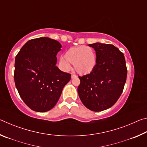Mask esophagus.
Here are the masks:
<instances>
[{
    "label": "esophagus",
    "mask_w": 147,
    "mask_h": 147,
    "mask_svg": "<svg viewBox=\"0 0 147 147\" xmlns=\"http://www.w3.org/2000/svg\"><path fill=\"white\" fill-rule=\"evenodd\" d=\"M76 76L75 75V74H71V78H76Z\"/></svg>",
    "instance_id": "esophagus-1"
}]
</instances>
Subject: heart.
Listing matches in <instances>:
<instances>
[{"label":"heart","instance_id":"1","mask_svg":"<svg viewBox=\"0 0 147 147\" xmlns=\"http://www.w3.org/2000/svg\"><path fill=\"white\" fill-rule=\"evenodd\" d=\"M71 63L80 74L91 73L97 63V58L94 50L91 47L82 45L72 47L65 52V56L59 58V65L64 71L71 69Z\"/></svg>","mask_w":147,"mask_h":147}]
</instances>
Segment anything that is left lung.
<instances>
[{"instance_id":"8db88e82","label":"left lung","mask_w":147,"mask_h":147,"mask_svg":"<svg viewBox=\"0 0 147 147\" xmlns=\"http://www.w3.org/2000/svg\"><path fill=\"white\" fill-rule=\"evenodd\" d=\"M97 63L88 74L79 76L78 93L82 102L93 111L111 108L120 97L126 83L127 69L123 53L113 45L95 43Z\"/></svg>"}]
</instances>
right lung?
<instances>
[{"instance_id":"obj_1","label":"right lung","mask_w":147,"mask_h":147,"mask_svg":"<svg viewBox=\"0 0 147 147\" xmlns=\"http://www.w3.org/2000/svg\"><path fill=\"white\" fill-rule=\"evenodd\" d=\"M61 48L58 41L42 37L27 41L16 57V86L24 102L35 111L53 108L71 80V74L56 65Z\"/></svg>"}]
</instances>
